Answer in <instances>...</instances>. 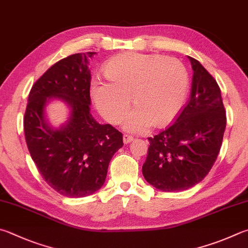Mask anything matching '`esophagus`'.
I'll use <instances>...</instances> for the list:
<instances>
[{"mask_svg":"<svg viewBox=\"0 0 248 248\" xmlns=\"http://www.w3.org/2000/svg\"><path fill=\"white\" fill-rule=\"evenodd\" d=\"M123 140H124V144H128V143L133 141V138L131 136H128V134H124Z\"/></svg>","mask_w":248,"mask_h":248,"instance_id":"obj_1","label":"esophagus"}]
</instances>
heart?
I'll return each instance as SVG.
<instances>
[{
  "mask_svg": "<svg viewBox=\"0 0 248 248\" xmlns=\"http://www.w3.org/2000/svg\"><path fill=\"white\" fill-rule=\"evenodd\" d=\"M105 76L107 80L91 83L94 104L107 121L119 124L132 100L134 109L124 129L134 133L145 132L152 124H169L181 110L188 91V74L182 62L155 54H120L107 62Z\"/></svg>",
  "mask_w": 248,
  "mask_h": 248,
  "instance_id": "1",
  "label": "heart"
}]
</instances>
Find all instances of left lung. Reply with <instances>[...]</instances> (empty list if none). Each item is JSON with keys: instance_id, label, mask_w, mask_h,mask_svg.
<instances>
[{"instance_id": "left-lung-1", "label": "left lung", "mask_w": 248, "mask_h": 248, "mask_svg": "<svg viewBox=\"0 0 248 248\" xmlns=\"http://www.w3.org/2000/svg\"><path fill=\"white\" fill-rule=\"evenodd\" d=\"M193 69L190 101L174 123L154 138L142 172L164 192L196 186L213 168L221 147L227 117L221 91L199 61L188 56Z\"/></svg>"}]
</instances>
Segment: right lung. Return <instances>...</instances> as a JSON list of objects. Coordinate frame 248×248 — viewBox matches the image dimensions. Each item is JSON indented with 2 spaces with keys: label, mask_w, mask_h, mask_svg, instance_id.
I'll return each instance as SVG.
<instances>
[{
  "label": "right lung",
  "mask_w": 248,
  "mask_h": 248,
  "mask_svg": "<svg viewBox=\"0 0 248 248\" xmlns=\"http://www.w3.org/2000/svg\"><path fill=\"white\" fill-rule=\"evenodd\" d=\"M94 54H74L49 67L31 88L24 117L31 158L44 181L67 197H84L100 190L111 157L124 145L121 132L98 124L90 112L88 61ZM49 98L62 99L71 108L67 123L58 129L45 118Z\"/></svg>",
  "instance_id": "right-lung-1"
}]
</instances>
